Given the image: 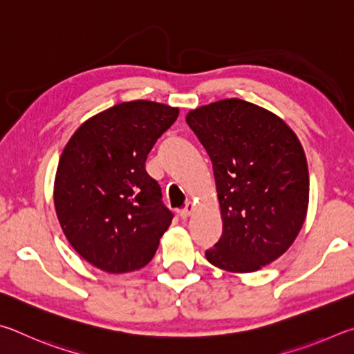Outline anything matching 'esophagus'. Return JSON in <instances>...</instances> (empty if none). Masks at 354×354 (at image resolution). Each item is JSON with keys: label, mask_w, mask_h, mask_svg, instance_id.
<instances>
[{"label": "esophagus", "mask_w": 354, "mask_h": 354, "mask_svg": "<svg viewBox=\"0 0 354 354\" xmlns=\"http://www.w3.org/2000/svg\"><path fill=\"white\" fill-rule=\"evenodd\" d=\"M193 212H194V203L193 202H188L182 209H178V213H180L182 218H188V216H191V213H193Z\"/></svg>", "instance_id": "34e87169"}]
</instances>
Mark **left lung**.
I'll list each match as a JSON object with an SVG mask.
<instances>
[{"label": "left lung", "instance_id": "1", "mask_svg": "<svg viewBox=\"0 0 354 354\" xmlns=\"http://www.w3.org/2000/svg\"><path fill=\"white\" fill-rule=\"evenodd\" d=\"M188 126L213 161L222 236L209 263L249 274L286 252L309 203V172L299 138L280 116L232 97L189 110Z\"/></svg>", "mask_w": 354, "mask_h": 354}]
</instances>
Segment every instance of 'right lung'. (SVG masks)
I'll return each mask as SVG.
<instances>
[{"mask_svg":"<svg viewBox=\"0 0 354 354\" xmlns=\"http://www.w3.org/2000/svg\"><path fill=\"white\" fill-rule=\"evenodd\" d=\"M177 116L166 104L121 102L86 120L66 142L54 180L55 213L68 243L95 268L126 274L157 252L172 213L145 163Z\"/></svg>","mask_w":354,"mask_h":354,"instance_id":"right-lung-1","label":"right lung"}]
</instances>
